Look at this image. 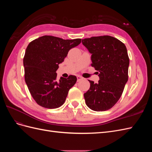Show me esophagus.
Wrapping results in <instances>:
<instances>
[{
	"mask_svg": "<svg viewBox=\"0 0 152 152\" xmlns=\"http://www.w3.org/2000/svg\"><path fill=\"white\" fill-rule=\"evenodd\" d=\"M77 82H79V81H80L81 80L83 79V78H82L81 76H79V75H78V76L77 77Z\"/></svg>",
	"mask_w": 152,
	"mask_h": 152,
	"instance_id": "obj_1",
	"label": "esophagus"
}]
</instances>
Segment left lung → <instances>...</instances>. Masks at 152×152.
Segmentation results:
<instances>
[{
    "mask_svg": "<svg viewBox=\"0 0 152 152\" xmlns=\"http://www.w3.org/2000/svg\"><path fill=\"white\" fill-rule=\"evenodd\" d=\"M82 42L91 54V66L99 77L98 83L89 80L90 88L84 94L86 103L94 111H105L120 99L128 80L129 58L126 47L108 35L84 39Z\"/></svg>",
    "mask_w": 152,
    "mask_h": 152,
    "instance_id": "left-lung-1",
    "label": "left lung"
}]
</instances>
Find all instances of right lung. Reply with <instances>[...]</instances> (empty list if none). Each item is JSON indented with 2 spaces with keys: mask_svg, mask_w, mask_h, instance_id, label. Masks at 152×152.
Masks as SVG:
<instances>
[{
  "mask_svg": "<svg viewBox=\"0 0 152 152\" xmlns=\"http://www.w3.org/2000/svg\"><path fill=\"white\" fill-rule=\"evenodd\" d=\"M80 39L64 40L44 35L28 44L23 58L25 79L30 93L39 105L56 108L65 103L68 91L77 82L75 75L57 80L56 70L70 49Z\"/></svg>",
  "mask_w": 152,
  "mask_h": 152,
  "instance_id": "1",
  "label": "right lung"
}]
</instances>
